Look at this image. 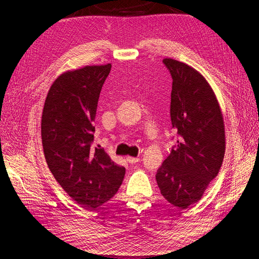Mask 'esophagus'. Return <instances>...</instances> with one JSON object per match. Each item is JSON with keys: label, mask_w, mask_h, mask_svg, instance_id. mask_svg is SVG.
<instances>
[{"label": "esophagus", "mask_w": 259, "mask_h": 259, "mask_svg": "<svg viewBox=\"0 0 259 259\" xmlns=\"http://www.w3.org/2000/svg\"><path fill=\"white\" fill-rule=\"evenodd\" d=\"M139 160H140L139 157H130V156L126 157V161H128L129 163H136V162H138Z\"/></svg>", "instance_id": "1"}]
</instances>
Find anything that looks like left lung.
<instances>
[{"label": "left lung", "instance_id": "left-lung-1", "mask_svg": "<svg viewBox=\"0 0 259 259\" xmlns=\"http://www.w3.org/2000/svg\"><path fill=\"white\" fill-rule=\"evenodd\" d=\"M162 62L172 76L170 117L177 145L158 169L161 195L181 209L201 199L222 167L226 137L221 106L199 71L174 59Z\"/></svg>", "mask_w": 259, "mask_h": 259}]
</instances>
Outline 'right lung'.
<instances>
[{
  "instance_id": "right-lung-1",
  "label": "right lung",
  "mask_w": 259,
  "mask_h": 259,
  "mask_svg": "<svg viewBox=\"0 0 259 259\" xmlns=\"http://www.w3.org/2000/svg\"><path fill=\"white\" fill-rule=\"evenodd\" d=\"M111 63L65 71L49 90L41 119L43 152L54 178L88 210L117 194L125 169L92 148L93 121Z\"/></svg>"
}]
</instances>
